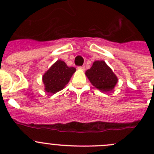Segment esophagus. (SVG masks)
<instances>
[{"label": "esophagus", "instance_id": "1", "mask_svg": "<svg viewBox=\"0 0 154 154\" xmlns=\"http://www.w3.org/2000/svg\"><path fill=\"white\" fill-rule=\"evenodd\" d=\"M79 69H82V70H84V69H85V65H82V66H79L78 67Z\"/></svg>", "mask_w": 154, "mask_h": 154}]
</instances>
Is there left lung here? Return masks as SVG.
Listing matches in <instances>:
<instances>
[{
	"label": "left lung",
	"mask_w": 154,
	"mask_h": 154,
	"mask_svg": "<svg viewBox=\"0 0 154 154\" xmlns=\"http://www.w3.org/2000/svg\"><path fill=\"white\" fill-rule=\"evenodd\" d=\"M91 83L103 92H109L117 83V77L104 61H96L85 72Z\"/></svg>",
	"instance_id": "1"
}]
</instances>
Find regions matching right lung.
Returning a JSON list of instances; mask_svg holds the SVG:
<instances>
[{"instance_id":"add662e5","label":"right lung","mask_w":154,"mask_h":154,"mask_svg":"<svg viewBox=\"0 0 154 154\" xmlns=\"http://www.w3.org/2000/svg\"><path fill=\"white\" fill-rule=\"evenodd\" d=\"M75 71V68L68 67L63 61H57L43 75L46 92L55 94L62 90Z\"/></svg>"}]
</instances>
